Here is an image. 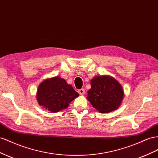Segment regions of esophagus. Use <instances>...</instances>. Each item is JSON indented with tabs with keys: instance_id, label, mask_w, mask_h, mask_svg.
Here are the masks:
<instances>
[{
	"instance_id": "obj_1",
	"label": "esophagus",
	"mask_w": 158,
	"mask_h": 158,
	"mask_svg": "<svg viewBox=\"0 0 158 158\" xmlns=\"http://www.w3.org/2000/svg\"><path fill=\"white\" fill-rule=\"evenodd\" d=\"M78 92L79 93V94H80V95H84V93H85V90H84V88H81V89H78Z\"/></svg>"
}]
</instances>
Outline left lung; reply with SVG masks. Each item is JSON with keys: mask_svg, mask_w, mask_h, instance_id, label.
I'll use <instances>...</instances> for the list:
<instances>
[{"mask_svg": "<svg viewBox=\"0 0 158 158\" xmlns=\"http://www.w3.org/2000/svg\"><path fill=\"white\" fill-rule=\"evenodd\" d=\"M87 99L100 113H108L120 106L123 97L121 84L108 76H96L91 80Z\"/></svg>", "mask_w": 158, "mask_h": 158, "instance_id": "8db88e82", "label": "left lung"}]
</instances>
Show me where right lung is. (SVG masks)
I'll return each instance as SVG.
<instances>
[{"instance_id": "add662e5", "label": "right lung", "mask_w": 158, "mask_h": 158, "mask_svg": "<svg viewBox=\"0 0 158 158\" xmlns=\"http://www.w3.org/2000/svg\"><path fill=\"white\" fill-rule=\"evenodd\" d=\"M79 96L65 80L54 77L44 80L38 88L36 98L40 106L50 112H58L66 108Z\"/></svg>"}]
</instances>
